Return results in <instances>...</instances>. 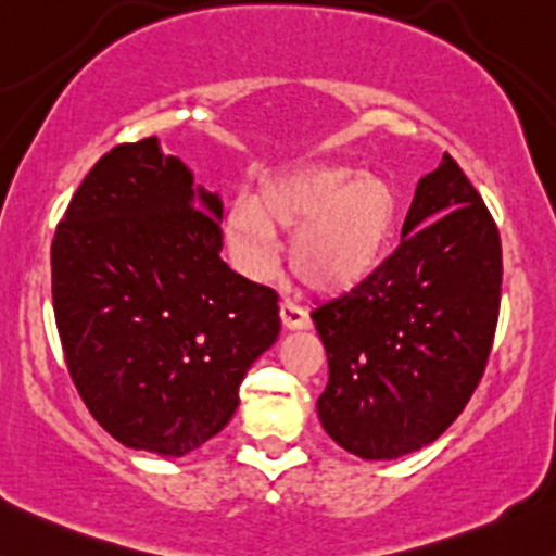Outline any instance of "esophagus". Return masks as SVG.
Returning <instances> with one entry per match:
<instances>
[{
  "label": "esophagus",
  "instance_id": "esophagus-1",
  "mask_svg": "<svg viewBox=\"0 0 556 556\" xmlns=\"http://www.w3.org/2000/svg\"><path fill=\"white\" fill-rule=\"evenodd\" d=\"M280 326L286 330H307L312 326L307 309L296 307V304L283 302L280 304Z\"/></svg>",
  "mask_w": 556,
  "mask_h": 556
}]
</instances>
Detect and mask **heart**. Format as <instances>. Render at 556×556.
<instances>
[{
  "mask_svg": "<svg viewBox=\"0 0 556 556\" xmlns=\"http://www.w3.org/2000/svg\"><path fill=\"white\" fill-rule=\"evenodd\" d=\"M289 241L291 273L320 294H346L383 265L399 228L394 186L344 165H299L262 180L257 197H239L226 215V244L249 280L276 267L278 233Z\"/></svg>",
  "mask_w": 556,
  "mask_h": 556,
  "instance_id": "obj_1",
  "label": "heart"
}]
</instances>
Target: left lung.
<instances>
[{
    "instance_id": "left-lung-1",
    "label": "left lung",
    "mask_w": 556,
    "mask_h": 556,
    "mask_svg": "<svg viewBox=\"0 0 556 556\" xmlns=\"http://www.w3.org/2000/svg\"><path fill=\"white\" fill-rule=\"evenodd\" d=\"M502 296L491 212L448 154L417 184L402 244L365 283L312 312L328 354L317 417L359 459L433 444L485 370Z\"/></svg>"
}]
</instances>
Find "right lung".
Returning a JSON list of instances; mask_svg holds the SVG:
<instances>
[{
  "label": "right lung",
  "mask_w": 556,
  "mask_h": 556,
  "mask_svg": "<svg viewBox=\"0 0 556 556\" xmlns=\"http://www.w3.org/2000/svg\"><path fill=\"white\" fill-rule=\"evenodd\" d=\"M223 204L157 136L78 186L52 241V302L80 399L123 446L184 457L220 433L278 296L220 260Z\"/></svg>",
  "instance_id": "add662e5"
}]
</instances>
